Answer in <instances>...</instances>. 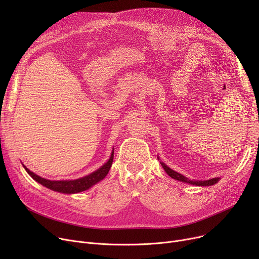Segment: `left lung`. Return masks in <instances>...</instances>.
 Wrapping results in <instances>:
<instances>
[{"mask_svg":"<svg viewBox=\"0 0 259 259\" xmlns=\"http://www.w3.org/2000/svg\"><path fill=\"white\" fill-rule=\"evenodd\" d=\"M160 165L164 168V170L167 172V174L170 176V178L176 180V181H180V182H184V183H188V184H191V185H195V186H212L215 185L216 183H219L220 179L219 178H215V179H211L208 181H190L189 179H187L186 176L178 173L176 171L172 170L171 168H169L168 166H166L164 162L160 161Z\"/></svg>","mask_w":259,"mask_h":259,"instance_id":"8db88e82","label":"left lung"}]
</instances>
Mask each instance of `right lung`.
Masks as SVG:
<instances>
[{
  "instance_id": "right-lung-1",
  "label": "right lung",
  "mask_w": 259,
  "mask_h": 259,
  "mask_svg": "<svg viewBox=\"0 0 259 259\" xmlns=\"http://www.w3.org/2000/svg\"><path fill=\"white\" fill-rule=\"evenodd\" d=\"M113 153H114V151L112 150L110 158H109V160L106 162V164H104L100 169L92 172L89 175L84 176V178L73 180V181H49V180L40 178V176L31 172L29 169H27L26 166H24L23 164L22 165L25 168V170L27 171V173H28L31 178L38 184L43 185L44 187H46L50 190H53V191L65 193V194H74V193H78L81 191H85V190H88L93 185L101 182L102 180H104L106 178V175L108 174V172H109V170H110L111 165H112Z\"/></svg>"
}]
</instances>
